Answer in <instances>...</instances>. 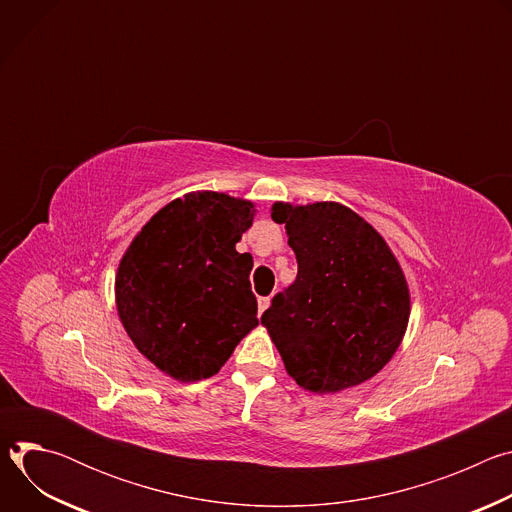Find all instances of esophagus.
Instances as JSON below:
<instances>
[{"instance_id":"1","label":"esophagus","mask_w":512,"mask_h":512,"mask_svg":"<svg viewBox=\"0 0 512 512\" xmlns=\"http://www.w3.org/2000/svg\"><path fill=\"white\" fill-rule=\"evenodd\" d=\"M269 302H271L269 298H259V316L269 308Z\"/></svg>"}]
</instances>
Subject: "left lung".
Segmentation results:
<instances>
[{
  "instance_id": "1",
  "label": "left lung",
  "mask_w": 512,
  "mask_h": 512,
  "mask_svg": "<svg viewBox=\"0 0 512 512\" xmlns=\"http://www.w3.org/2000/svg\"><path fill=\"white\" fill-rule=\"evenodd\" d=\"M298 277L261 316L287 373L314 393L375 377L401 344L409 289L383 237L338 202L273 204Z\"/></svg>"
}]
</instances>
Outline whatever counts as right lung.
<instances>
[{"mask_svg":"<svg viewBox=\"0 0 512 512\" xmlns=\"http://www.w3.org/2000/svg\"><path fill=\"white\" fill-rule=\"evenodd\" d=\"M251 208L218 192L186 194L152 216L119 263V318L137 350L178 381L216 375L259 324L253 257L235 249Z\"/></svg>","mask_w":512,"mask_h":512,"instance_id":"obj_1","label":"right lung"}]
</instances>
